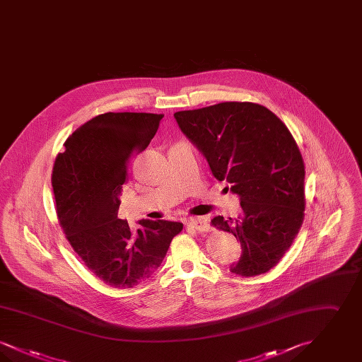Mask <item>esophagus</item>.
<instances>
[{
    "instance_id": "esophagus-1",
    "label": "esophagus",
    "mask_w": 362,
    "mask_h": 362,
    "mask_svg": "<svg viewBox=\"0 0 362 362\" xmlns=\"http://www.w3.org/2000/svg\"><path fill=\"white\" fill-rule=\"evenodd\" d=\"M187 225L191 226L192 229L201 232V233H205L210 230V224L207 221L206 218H202V217H198V218H189L187 221Z\"/></svg>"
}]
</instances>
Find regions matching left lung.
<instances>
[{
    "label": "left lung",
    "mask_w": 362,
    "mask_h": 362,
    "mask_svg": "<svg viewBox=\"0 0 362 362\" xmlns=\"http://www.w3.org/2000/svg\"><path fill=\"white\" fill-rule=\"evenodd\" d=\"M173 117L206 157L214 177L226 180L240 198L238 218L211 220L240 241L243 252L230 273H267L304 221L305 167L289 129L269 108L250 102H225Z\"/></svg>",
    "instance_id": "1"
}]
</instances>
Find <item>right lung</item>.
I'll use <instances>...</instances> for the list:
<instances>
[{
  "label": "right lung",
  "instance_id": "add662e5",
  "mask_svg": "<svg viewBox=\"0 0 362 362\" xmlns=\"http://www.w3.org/2000/svg\"><path fill=\"white\" fill-rule=\"evenodd\" d=\"M163 114L105 112L80 126L58 153L52 185L59 224L74 252L104 284L134 288L163 263L182 223L118 218L133 156L146 149Z\"/></svg>",
  "mask_w": 362,
  "mask_h": 362
}]
</instances>
